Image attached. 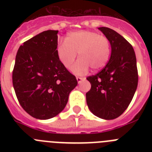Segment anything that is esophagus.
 <instances>
[{
  "mask_svg": "<svg viewBox=\"0 0 152 152\" xmlns=\"http://www.w3.org/2000/svg\"><path fill=\"white\" fill-rule=\"evenodd\" d=\"M76 79H77V82H78V83H80V82H81V81H82V80H85V77H76Z\"/></svg>",
  "mask_w": 152,
  "mask_h": 152,
  "instance_id": "34e87169",
  "label": "esophagus"
}]
</instances>
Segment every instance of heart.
Here are the masks:
<instances>
[{
    "mask_svg": "<svg viewBox=\"0 0 152 152\" xmlns=\"http://www.w3.org/2000/svg\"><path fill=\"white\" fill-rule=\"evenodd\" d=\"M77 52L80 59L72 71L76 75H84L90 67L98 71L107 64L110 56V43L105 36L94 31H74L67 35L65 41L57 45L56 54L64 68L71 69Z\"/></svg>",
    "mask_w": 152,
    "mask_h": 152,
    "instance_id": "heart-1",
    "label": "heart"
}]
</instances>
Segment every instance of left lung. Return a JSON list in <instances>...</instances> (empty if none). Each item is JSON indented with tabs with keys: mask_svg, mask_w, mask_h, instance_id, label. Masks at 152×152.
<instances>
[{
	"mask_svg": "<svg viewBox=\"0 0 152 152\" xmlns=\"http://www.w3.org/2000/svg\"><path fill=\"white\" fill-rule=\"evenodd\" d=\"M110 41L111 56L99 73L87 77L91 88L86 94L88 108L103 119H113L123 113L131 103L137 86L138 70L133 48L113 29L99 27Z\"/></svg>",
	"mask_w": 152,
	"mask_h": 152,
	"instance_id": "left-lung-1",
	"label": "left lung"
}]
</instances>
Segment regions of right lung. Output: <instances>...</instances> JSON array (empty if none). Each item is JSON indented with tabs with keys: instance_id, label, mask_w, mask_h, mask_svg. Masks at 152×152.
<instances>
[{
	"instance_id": "1",
	"label": "right lung",
	"mask_w": 152,
	"mask_h": 152,
	"mask_svg": "<svg viewBox=\"0 0 152 152\" xmlns=\"http://www.w3.org/2000/svg\"><path fill=\"white\" fill-rule=\"evenodd\" d=\"M58 33L47 30L33 36L20 46L16 56L13 88L23 109L36 119L60 113L77 84L58 58Z\"/></svg>"
}]
</instances>
